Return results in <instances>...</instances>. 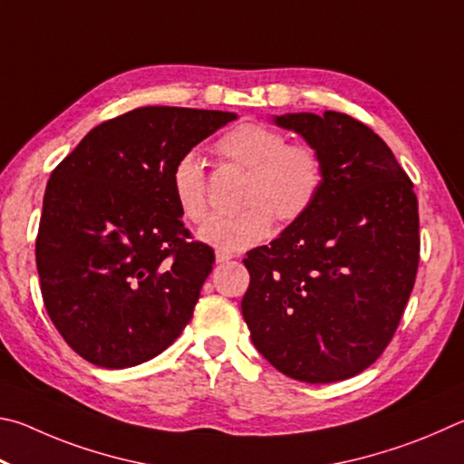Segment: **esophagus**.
Segmentation results:
<instances>
[{
    "instance_id": "34e87169",
    "label": "esophagus",
    "mask_w": 464,
    "mask_h": 464,
    "mask_svg": "<svg viewBox=\"0 0 464 464\" xmlns=\"http://www.w3.org/2000/svg\"><path fill=\"white\" fill-rule=\"evenodd\" d=\"M230 258H234V253H230V250H222V248L216 250L218 263H226V261H230Z\"/></svg>"
}]
</instances>
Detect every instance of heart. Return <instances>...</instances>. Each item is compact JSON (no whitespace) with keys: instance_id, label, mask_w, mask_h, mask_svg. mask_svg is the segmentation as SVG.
Segmentation results:
<instances>
[{"instance_id":"heart-1","label":"heart","mask_w":464,"mask_h":464,"mask_svg":"<svg viewBox=\"0 0 464 464\" xmlns=\"http://www.w3.org/2000/svg\"><path fill=\"white\" fill-rule=\"evenodd\" d=\"M214 157L245 169L240 203L232 216H218L201 227L199 238L222 250L255 246L269 237L275 218L283 226L310 214L326 183V160L318 146L287 142L277 128L245 121L219 134L211 144ZM169 185L179 211L191 224L209 216L208 175L195 152H183L169 170Z\"/></svg>"}]
</instances>
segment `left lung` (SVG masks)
I'll list each match as a JSON object with an SVG mask.
<instances>
[{"label":"left lung","mask_w":464,"mask_h":464,"mask_svg":"<svg viewBox=\"0 0 464 464\" xmlns=\"http://www.w3.org/2000/svg\"><path fill=\"white\" fill-rule=\"evenodd\" d=\"M275 121L318 146L326 183L310 214L246 255L242 315L283 375L334 383L371 367L400 326L420 265L418 198L383 138L353 116Z\"/></svg>","instance_id":"obj_1"}]
</instances>
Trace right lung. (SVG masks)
<instances>
[{"label":"right lung","instance_id":"right-lung-1","mask_svg":"<svg viewBox=\"0 0 464 464\" xmlns=\"http://www.w3.org/2000/svg\"><path fill=\"white\" fill-rule=\"evenodd\" d=\"M234 118L138 108L95 126L54 167L36 237L40 291L54 328L85 361L134 367L189 324L216 255L183 226L169 170Z\"/></svg>","mask_w":464,"mask_h":464}]
</instances>
